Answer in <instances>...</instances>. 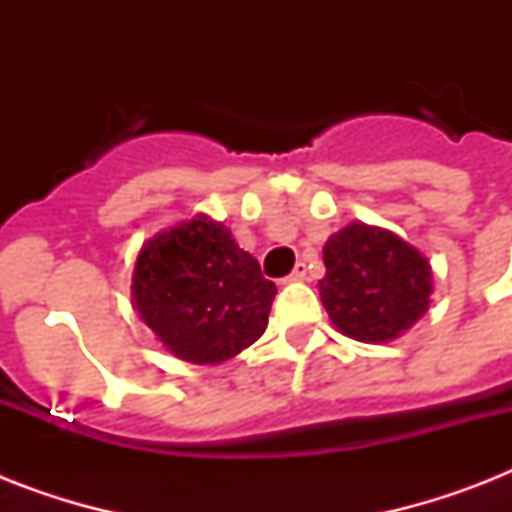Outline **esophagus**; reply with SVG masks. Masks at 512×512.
<instances>
[{
    "mask_svg": "<svg viewBox=\"0 0 512 512\" xmlns=\"http://www.w3.org/2000/svg\"><path fill=\"white\" fill-rule=\"evenodd\" d=\"M305 279H308V265L305 263H297L295 271L287 276V281H305Z\"/></svg>",
    "mask_w": 512,
    "mask_h": 512,
    "instance_id": "1",
    "label": "esophagus"
}]
</instances>
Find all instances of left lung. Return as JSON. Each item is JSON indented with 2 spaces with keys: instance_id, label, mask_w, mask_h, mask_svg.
<instances>
[{
  "instance_id": "8db88e82",
  "label": "left lung",
  "mask_w": 512,
  "mask_h": 512,
  "mask_svg": "<svg viewBox=\"0 0 512 512\" xmlns=\"http://www.w3.org/2000/svg\"><path fill=\"white\" fill-rule=\"evenodd\" d=\"M324 265L321 303L345 337L358 342L396 340L430 308V260L388 228L345 225L324 244Z\"/></svg>"
}]
</instances>
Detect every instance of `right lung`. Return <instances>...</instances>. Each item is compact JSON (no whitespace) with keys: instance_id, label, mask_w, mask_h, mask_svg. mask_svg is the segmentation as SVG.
Returning a JSON list of instances; mask_svg holds the SVG:
<instances>
[{"instance_id":"right-lung-1","label":"right lung","mask_w":512,"mask_h":512,"mask_svg":"<svg viewBox=\"0 0 512 512\" xmlns=\"http://www.w3.org/2000/svg\"><path fill=\"white\" fill-rule=\"evenodd\" d=\"M273 297L255 257L207 215L156 233L132 271V308L188 364H223L260 340Z\"/></svg>"}]
</instances>
